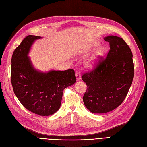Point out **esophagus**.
I'll use <instances>...</instances> for the list:
<instances>
[{"label":"esophagus","mask_w":147,"mask_h":147,"mask_svg":"<svg viewBox=\"0 0 147 147\" xmlns=\"http://www.w3.org/2000/svg\"><path fill=\"white\" fill-rule=\"evenodd\" d=\"M75 77L76 78H77V80H80L82 78V77H81V73L80 71H77L75 72Z\"/></svg>","instance_id":"1"}]
</instances>
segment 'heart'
Here are the masks:
<instances>
[{"label":"heart","instance_id":"heart-1","mask_svg":"<svg viewBox=\"0 0 147 147\" xmlns=\"http://www.w3.org/2000/svg\"><path fill=\"white\" fill-rule=\"evenodd\" d=\"M103 52H104V50H103V48H99V49H98L95 52V53L93 55V56L92 57V58H91L89 60V64H90V65H92V64H95L96 62L97 61L98 58L102 56L103 54Z\"/></svg>","mask_w":147,"mask_h":147}]
</instances>
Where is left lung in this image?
<instances>
[{
	"label": "left lung",
	"mask_w": 147,
	"mask_h": 147,
	"mask_svg": "<svg viewBox=\"0 0 147 147\" xmlns=\"http://www.w3.org/2000/svg\"><path fill=\"white\" fill-rule=\"evenodd\" d=\"M104 39L109 43L107 56L100 57L94 69L82 77L88 87L84 104L90 112L97 114L109 112L122 103L134 74L133 53L124 40L115 36Z\"/></svg>",
	"instance_id": "obj_1"
}]
</instances>
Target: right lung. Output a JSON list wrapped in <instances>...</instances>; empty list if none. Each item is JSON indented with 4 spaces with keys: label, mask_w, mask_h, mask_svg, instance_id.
Listing matches in <instances>:
<instances>
[{
    "label": "right lung",
    "mask_w": 147,
    "mask_h": 147,
    "mask_svg": "<svg viewBox=\"0 0 147 147\" xmlns=\"http://www.w3.org/2000/svg\"><path fill=\"white\" fill-rule=\"evenodd\" d=\"M41 36L28 35L15 49L11 58V81L14 94L24 107L47 116L59 109L65 88L76 82L74 69L37 71L27 56L32 44Z\"/></svg>",
    "instance_id": "obj_1"
}]
</instances>
